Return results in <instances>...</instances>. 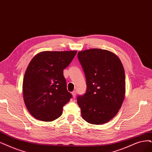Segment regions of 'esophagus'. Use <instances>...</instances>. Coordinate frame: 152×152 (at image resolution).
Wrapping results in <instances>:
<instances>
[{"instance_id": "34e87169", "label": "esophagus", "mask_w": 152, "mask_h": 152, "mask_svg": "<svg viewBox=\"0 0 152 152\" xmlns=\"http://www.w3.org/2000/svg\"><path fill=\"white\" fill-rule=\"evenodd\" d=\"M76 93H77V92H76V91H73L72 92V96H73V98H76Z\"/></svg>"}]
</instances>
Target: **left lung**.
Here are the masks:
<instances>
[{
  "label": "left lung",
  "mask_w": 152,
  "mask_h": 152,
  "mask_svg": "<svg viewBox=\"0 0 152 152\" xmlns=\"http://www.w3.org/2000/svg\"><path fill=\"white\" fill-rule=\"evenodd\" d=\"M77 58L85 72L86 90L77 98L83 118L102 125L111 120L120 109L125 94V75L119 58L107 50L80 51Z\"/></svg>",
  "instance_id": "obj_1"
}]
</instances>
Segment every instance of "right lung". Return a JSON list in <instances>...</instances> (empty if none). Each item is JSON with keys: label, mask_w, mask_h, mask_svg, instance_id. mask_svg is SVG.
<instances>
[{"label": "right lung", "mask_w": 152, "mask_h": 152, "mask_svg": "<svg viewBox=\"0 0 152 152\" xmlns=\"http://www.w3.org/2000/svg\"><path fill=\"white\" fill-rule=\"evenodd\" d=\"M77 51H44L36 55L23 80L24 103L30 114L41 121H52L63 113L72 97L67 91L63 69Z\"/></svg>", "instance_id": "right-lung-1"}]
</instances>
